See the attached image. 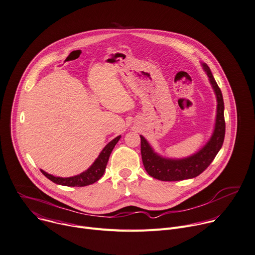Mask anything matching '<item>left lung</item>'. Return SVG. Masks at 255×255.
<instances>
[{
    "label": "left lung",
    "instance_id": "left-lung-1",
    "mask_svg": "<svg viewBox=\"0 0 255 255\" xmlns=\"http://www.w3.org/2000/svg\"><path fill=\"white\" fill-rule=\"evenodd\" d=\"M204 71L207 73L210 82L216 92L218 101L217 120L214 134L211 140L206 143L197 153L182 159L164 158L153 152L143 136H140V150L142 163L149 176L160 181H180L190 179L200 175L218 154L221 149L226 132V123L224 117V101L222 91L216 82L211 69L206 64H202Z\"/></svg>",
    "mask_w": 255,
    "mask_h": 255
}]
</instances>
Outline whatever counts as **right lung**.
<instances>
[{"label":"right lung","mask_w":255,"mask_h":255,"mask_svg":"<svg viewBox=\"0 0 255 255\" xmlns=\"http://www.w3.org/2000/svg\"><path fill=\"white\" fill-rule=\"evenodd\" d=\"M120 137L121 136L116 137L115 139H113L111 142H109L106 145V147L103 149V151L100 153L99 157L96 159L95 163L92 164V166L87 171L81 173L80 175L70 177V178H60V177H55L53 175L45 173L42 170H40V171L45 177L50 179L51 181H53L54 183L59 184V185H64V186L83 187V186H87V185L94 184L95 182L100 180L102 178V176L104 175L110 154H111L113 148L115 147L116 143L119 141Z\"/></svg>","instance_id":"right-lung-1"}]
</instances>
